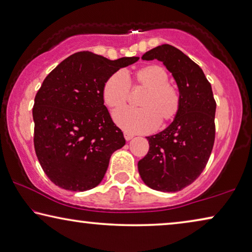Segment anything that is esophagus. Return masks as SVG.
I'll list each match as a JSON object with an SVG mask.
<instances>
[{"label": "esophagus", "mask_w": 252, "mask_h": 252, "mask_svg": "<svg viewBox=\"0 0 252 252\" xmlns=\"http://www.w3.org/2000/svg\"><path fill=\"white\" fill-rule=\"evenodd\" d=\"M123 134H125V138H126V141L131 140V139H132V138L134 137L133 134H132V133H130V132H125Z\"/></svg>", "instance_id": "esophagus-1"}]
</instances>
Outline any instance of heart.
<instances>
[{
	"instance_id": "obj_1",
	"label": "heart",
	"mask_w": 252,
	"mask_h": 252,
	"mask_svg": "<svg viewBox=\"0 0 252 252\" xmlns=\"http://www.w3.org/2000/svg\"><path fill=\"white\" fill-rule=\"evenodd\" d=\"M168 76L162 66L146 65L132 74L118 71L105 80L102 98L108 108L123 106L128 93V82L146 89L139 101L141 109H119L113 113L114 122L129 132H148L159 122L166 123L178 115L181 97L175 86L168 84Z\"/></svg>"
}]
</instances>
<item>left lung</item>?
<instances>
[{
	"mask_svg": "<svg viewBox=\"0 0 252 252\" xmlns=\"http://www.w3.org/2000/svg\"><path fill=\"white\" fill-rule=\"evenodd\" d=\"M141 59L163 62L178 86L181 105L166 129L146 137L149 150L138 162V171L152 189L175 192L191 185L208 162L215 140L216 102L201 67L176 47L159 45Z\"/></svg>",
	"mask_w": 252,
	"mask_h": 252,
	"instance_id": "1",
	"label": "left lung"
}]
</instances>
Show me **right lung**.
<instances>
[{
	"mask_svg": "<svg viewBox=\"0 0 252 252\" xmlns=\"http://www.w3.org/2000/svg\"><path fill=\"white\" fill-rule=\"evenodd\" d=\"M138 56L111 61L84 51L45 78L32 107L33 145L45 174L60 188L86 191L102 182L110 158L126 145L102 98L106 79Z\"/></svg>",
	"mask_w": 252,
	"mask_h": 252,
	"instance_id": "right-lung-1",
	"label": "right lung"
}]
</instances>
